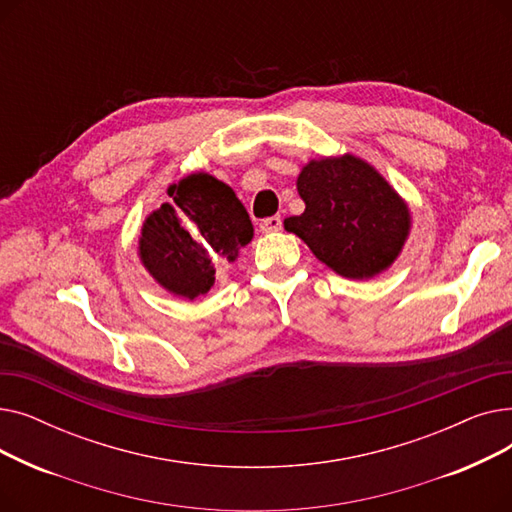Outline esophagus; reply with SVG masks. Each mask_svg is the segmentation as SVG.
Here are the masks:
<instances>
[{
  "mask_svg": "<svg viewBox=\"0 0 512 512\" xmlns=\"http://www.w3.org/2000/svg\"><path fill=\"white\" fill-rule=\"evenodd\" d=\"M261 232L270 234V232H278L282 228V218L280 215H272V218H265L261 224H259Z\"/></svg>",
  "mask_w": 512,
  "mask_h": 512,
  "instance_id": "obj_1",
  "label": "esophagus"
}]
</instances>
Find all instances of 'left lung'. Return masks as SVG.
Wrapping results in <instances>:
<instances>
[{
    "label": "left lung",
    "instance_id": "obj_1",
    "mask_svg": "<svg viewBox=\"0 0 512 512\" xmlns=\"http://www.w3.org/2000/svg\"><path fill=\"white\" fill-rule=\"evenodd\" d=\"M305 211L284 220L311 253L348 280H369L396 261L411 232V209L365 159H311L297 178Z\"/></svg>",
    "mask_w": 512,
    "mask_h": 512
}]
</instances>
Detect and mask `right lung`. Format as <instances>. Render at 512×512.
Masks as SVG:
<instances>
[{
    "instance_id": "1",
    "label": "right lung",
    "mask_w": 512,
    "mask_h": 512,
    "mask_svg": "<svg viewBox=\"0 0 512 512\" xmlns=\"http://www.w3.org/2000/svg\"><path fill=\"white\" fill-rule=\"evenodd\" d=\"M168 195L172 201L143 222L139 259L161 288L193 301L211 290L215 270L249 245L253 224L232 188L207 172L170 184Z\"/></svg>"
}]
</instances>
